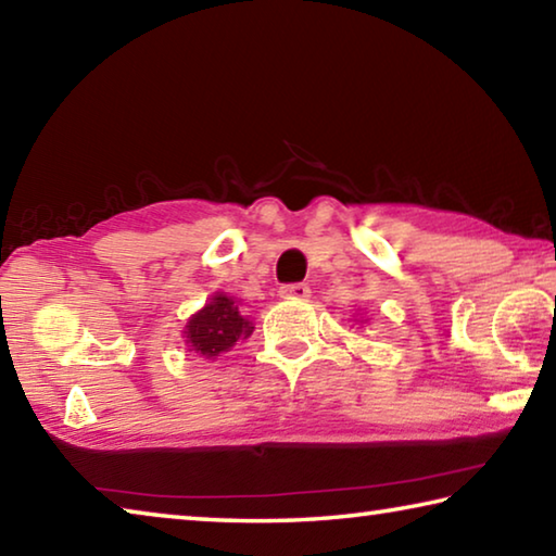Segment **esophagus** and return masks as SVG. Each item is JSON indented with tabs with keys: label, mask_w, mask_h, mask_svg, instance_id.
<instances>
[{
	"label": "esophagus",
	"mask_w": 556,
	"mask_h": 556,
	"mask_svg": "<svg viewBox=\"0 0 556 556\" xmlns=\"http://www.w3.org/2000/svg\"><path fill=\"white\" fill-rule=\"evenodd\" d=\"M279 296L281 299H296V301H304L312 296V289L306 285H281L279 287Z\"/></svg>",
	"instance_id": "esophagus-1"
}]
</instances>
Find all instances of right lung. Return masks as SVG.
Here are the masks:
<instances>
[{
    "mask_svg": "<svg viewBox=\"0 0 556 556\" xmlns=\"http://www.w3.org/2000/svg\"><path fill=\"white\" fill-rule=\"evenodd\" d=\"M248 318H242L235 301L225 294H215L211 304H205L191 321L186 324V343L191 351L205 357H215L252 333Z\"/></svg>",
    "mask_w": 556,
    "mask_h": 556,
    "instance_id": "1",
    "label": "right lung"
}]
</instances>
